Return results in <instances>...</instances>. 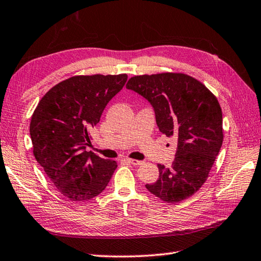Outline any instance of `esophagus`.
I'll use <instances>...</instances> for the list:
<instances>
[{
  "label": "esophagus",
  "mask_w": 261,
  "mask_h": 261,
  "mask_svg": "<svg viewBox=\"0 0 261 261\" xmlns=\"http://www.w3.org/2000/svg\"><path fill=\"white\" fill-rule=\"evenodd\" d=\"M126 161L128 162V163H130V164H133V166H141V164L143 163V161L135 160V159H128V158L126 159Z\"/></svg>",
  "instance_id": "34e87169"
}]
</instances>
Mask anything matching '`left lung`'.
<instances>
[{
  "label": "left lung",
  "instance_id": "8db88e82",
  "mask_svg": "<svg viewBox=\"0 0 261 261\" xmlns=\"http://www.w3.org/2000/svg\"><path fill=\"white\" fill-rule=\"evenodd\" d=\"M126 88L150 101L159 129L177 140L170 168L158 164L159 179L146 189L167 203L193 196L205 184L223 143V117L217 98L184 73L137 75Z\"/></svg>",
  "mask_w": 261,
  "mask_h": 261
}]
</instances>
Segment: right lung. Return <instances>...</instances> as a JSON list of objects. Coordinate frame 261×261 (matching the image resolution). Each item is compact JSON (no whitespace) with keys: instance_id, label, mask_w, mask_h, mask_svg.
<instances>
[{"instance_id":"add662e5","label":"right lung","mask_w":261,"mask_h":261,"mask_svg":"<svg viewBox=\"0 0 261 261\" xmlns=\"http://www.w3.org/2000/svg\"><path fill=\"white\" fill-rule=\"evenodd\" d=\"M126 81V74L66 79L41 98L31 116L36 160L68 199L86 201L95 197L113 177L117 162L105 160L86 147L91 144L90 130Z\"/></svg>"}]
</instances>
